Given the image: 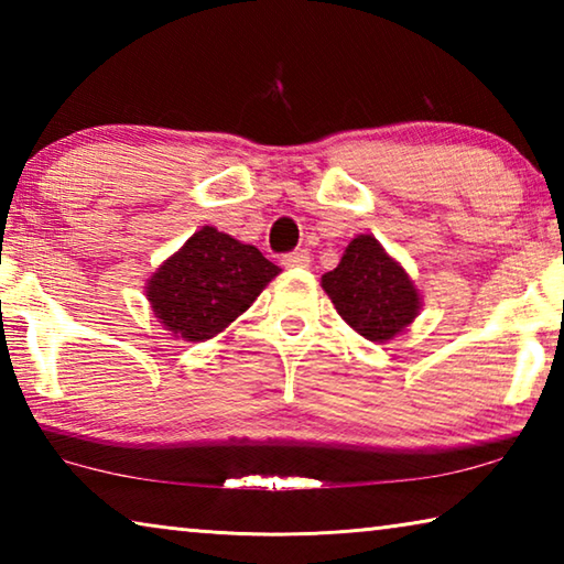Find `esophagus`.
<instances>
[{"label": "esophagus", "instance_id": "34e87169", "mask_svg": "<svg viewBox=\"0 0 564 564\" xmlns=\"http://www.w3.org/2000/svg\"><path fill=\"white\" fill-rule=\"evenodd\" d=\"M281 263L285 265V269H308L311 253L308 251H291V253L283 256Z\"/></svg>", "mask_w": 564, "mask_h": 564}]
</instances>
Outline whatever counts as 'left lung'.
<instances>
[{
    "mask_svg": "<svg viewBox=\"0 0 564 564\" xmlns=\"http://www.w3.org/2000/svg\"><path fill=\"white\" fill-rule=\"evenodd\" d=\"M338 316L373 343H386L405 330L420 313V293L373 236L348 243L336 269L321 279Z\"/></svg>",
    "mask_w": 564,
    "mask_h": 564,
    "instance_id": "left-lung-1",
    "label": "left lung"
}]
</instances>
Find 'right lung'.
<instances>
[{"mask_svg": "<svg viewBox=\"0 0 564 564\" xmlns=\"http://www.w3.org/2000/svg\"><path fill=\"white\" fill-rule=\"evenodd\" d=\"M281 269L256 246L204 226L147 283L151 311L176 338L202 343L236 321Z\"/></svg>", "mask_w": 564, "mask_h": 564, "instance_id": "right-lung-1", "label": "right lung"}]
</instances>
